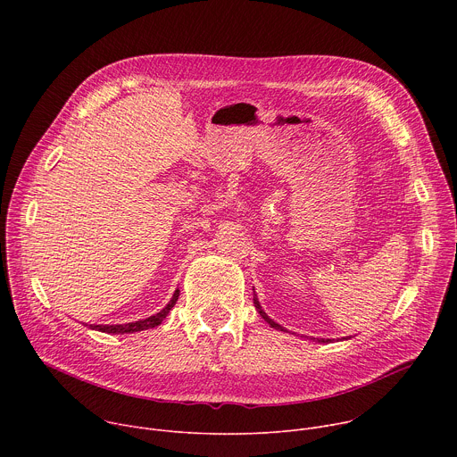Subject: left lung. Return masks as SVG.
<instances>
[{
	"instance_id": "left-lung-1",
	"label": "left lung",
	"mask_w": 457,
	"mask_h": 457,
	"mask_svg": "<svg viewBox=\"0 0 457 457\" xmlns=\"http://www.w3.org/2000/svg\"><path fill=\"white\" fill-rule=\"evenodd\" d=\"M254 307L258 309L260 316H262V318H264V320H266V321H268V323L271 325V328H275V329H280V331H284V329L280 328V325H278L277 321H273V320H271V318H270V316H268V314H266V312L262 311V307H260V303H258V300H256V298H254ZM318 342H323V344H325V342H329V340H323V338H321V340H318Z\"/></svg>"
}]
</instances>
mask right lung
I'll use <instances>...</instances> for the list:
<instances>
[{"label": "right lung", "instance_id": "obj_1", "mask_svg": "<svg viewBox=\"0 0 457 457\" xmlns=\"http://www.w3.org/2000/svg\"><path fill=\"white\" fill-rule=\"evenodd\" d=\"M179 298V291H175L173 298L170 300V303L157 314L146 318V320H139V321H129V323H124V325H90L92 329L96 331H103V333H108V335H126V333H137V331H145V329H152V328H157V325L168 316L170 309L175 305Z\"/></svg>", "mask_w": 457, "mask_h": 457}]
</instances>
